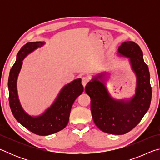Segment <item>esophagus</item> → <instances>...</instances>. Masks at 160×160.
<instances>
[{"label":"esophagus","instance_id":"1","mask_svg":"<svg viewBox=\"0 0 160 160\" xmlns=\"http://www.w3.org/2000/svg\"><path fill=\"white\" fill-rule=\"evenodd\" d=\"M89 80H90V79H89V78L87 76H85L82 78V84L84 88H85V85H87V83L89 82Z\"/></svg>","mask_w":160,"mask_h":160}]
</instances>
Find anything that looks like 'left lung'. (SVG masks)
<instances>
[{
	"label": "left lung",
	"mask_w": 160,
	"mask_h": 160,
	"mask_svg": "<svg viewBox=\"0 0 160 160\" xmlns=\"http://www.w3.org/2000/svg\"><path fill=\"white\" fill-rule=\"evenodd\" d=\"M117 56L128 58L136 78L135 93L127 98H114L107 87L109 77L106 71L94 75L85 90L90 97L91 112L95 125L104 132L123 135L136 126L147 113L152 88L148 66L138 45L133 42H124L118 47Z\"/></svg>",
	"instance_id": "left-lung-1"
}]
</instances>
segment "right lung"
<instances>
[{"label": "right lung", "mask_w": 160, "mask_h": 160, "mask_svg": "<svg viewBox=\"0 0 160 160\" xmlns=\"http://www.w3.org/2000/svg\"><path fill=\"white\" fill-rule=\"evenodd\" d=\"M46 44L44 42H29L19 51L8 78L9 103L14 117L29 131L39 135H48L63 130L69 121L70 110L77 97L82 93L81 78L65 85L52 104L41 114L30 115L22 106L18 92V78L22 66V61L29 54Z\"/></svg>", "instance_id": "1"}]
</instances>
